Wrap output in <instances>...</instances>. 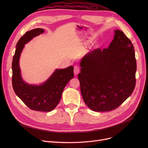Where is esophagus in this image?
Instances as JSON below:
<instances>
[{
	"label": "esophagus",
	"instance_id": "obj_1",
	"mask_svg": "<svg viewBox=\"0 0 148 148\" xmlns=\"http://www.w3.org/2000/svg\"><path fill=\"white\" fill-rule=\"evenodd\" d=\"M79 70H80V69H79L78 66H77V65L75 66H74V74H75V75H77L79 72Z\"/></svg>",
	"mask_w": 148,
	"mask_h": 148
}]
</instances>
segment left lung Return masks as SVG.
I'll return each instance as SVG.
<instances>
[{
  "mask_svg": "<svg viewBox=\"0 0 148 148\" xmlns=\"http://www.w3.org/2000/svg\"><path fill=\"white\" fill-rule=\"evenodd\" d=\"M108 48L88 53L81 60L78 75L84 102L96 112L117 108L130 96L136 84V61L131 41L114 31Z\"/></svg>",
  "mask_w": 148,
  "mask_h": 148,
  "instance_id": "8db88e82",
  "label": "left lung"
}]
</instances>
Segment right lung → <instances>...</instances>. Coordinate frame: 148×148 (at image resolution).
<instances>
[{
	"instance_id": "1",
	"label": "right lung",
	"mask_w": 148,
	"mask_h": 148,
	"mask_svg": "<svg viewBox=\"0 0 148 148\" xmlns=\"http://www.w3.org/2000/svg\"><path fill=\"white\" fill-rule=\"evenodd\" d=\"M44 32L42 28L27 31L16 46L12 61V86L16 96L31 110L50 112L59 104L66 84L74 77L73 66L57 69L46 82L41 85H31L21 77L19 59L25 44Z\"/></svg>"
}]
</instances>
